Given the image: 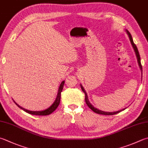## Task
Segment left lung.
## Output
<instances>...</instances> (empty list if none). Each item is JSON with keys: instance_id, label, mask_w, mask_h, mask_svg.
Wrapping results in <instances>:
<instances>
[{"instance_id": "obj_1", "label": "left lung", "mask_w": 148, "mask_h": 148, "mask_svg": "<svg viewBox=\"0 0 148 148\" xmlns=\"http://www.w3.org/2000/svg\"><path fill=\"white\" fill-rule=\"evenodd\" d=\"M126 32H127V34L128 35V36H129L130 40L131 43H132V46H133V48L134 49V51H135V55H136V58H137V60H138V66H139V67H140L141 71H143V67H142V65H141L140 57V55H139V53H138V51L137 47H136V46L134 44V42H133V38H132V35H131L130 33L129 32H128V31H127V29H126ZM80 87H81V89H82V91H83L84 93V94H85V101H86V104H87L89 108H90L92 111H94L95 113H98V114H101V115H115V114L119 113V112H121V111H123V110H125V109H126V108H124V109H123V110H121L118 111H115V112H106V111H101V110H98V109L94 108L93 106H92V104L90 102V101H89L87 93H86L85 90H84V88H83V86H82L81 84H80Z\"/></svg>"}]
</instances>
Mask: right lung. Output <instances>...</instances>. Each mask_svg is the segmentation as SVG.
I'll use <instances>...</instances> for the list:
<instances>
[{"mask_svg": "<svg viewBox=\"0 0 148 148\" xmlns=\"http://www.w3.org/2000/svg\"><path fill=\"white\" fill-rule=\"evenodd\" d=\"M64 84V80L62 81L61 82L60 85L59 86V88H58V93H57V98L55 99V102H53V104L51 106L49 107L48 109H46L45 110H43V111H29V110H26V109H24L23 108H22L21 106H20L18 104H16V103L14 101V102L15 103V104L17 106L18 108H20L21 109H22V110H24V111H26V112L28 113L29 114H32V115H48L49 114L52 113L53 111L56 110L57 108V107L58 106V105L60 104V96H61V92L62 91V89H63V86Z\"/></svg>", "mask_w": 148, "mask_h": 148, "instance_id": "1", "label": "right lung"}]
</instances>
